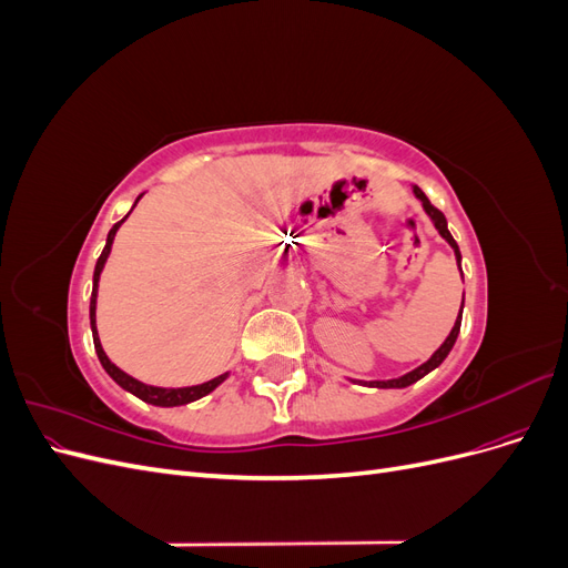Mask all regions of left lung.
<instances>
[{
  "mask_svg": "<svg viewBox=\"0 0 568 568\" xmlns=\"http://www.w3.org/2000/svg\"><path fill=\"white\" fill-rule=\"evenodd\" d=\"M412 192H415V196L422 201V209H424V213L432 217V222H434V227L438 230V234L445 239V242L450 244V248L455 251V261H457V265H459V272H462V253H459V246H457V242L453 239V234H450V230H448V220H445V215L438 211V209H434L432 205V201L426 199V194L422 192V189L415 184L412 186ZM462 305H464V301H462ZM459 326H462V311H459V317L455 320V326H453V332L448 334V338H445L443 343H440V348L426 359L424 365H419L417 369H412V372H407V374H403V376H398V379H386V382H359V379H351V382H355V384H359V386H369V388H405V386H412L415 382H419L422 376H426L428 372H434L445 357L450 355V351H453V346H455V341H457V336H459Z\"/></svg>",
  "mask_w": 568,
  "mask_h": 568,
  "instance_id": "1",
  "label": "left lung"
}]
</instances>
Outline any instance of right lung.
Masks as SVG:
<instances>
[{
    "label": "right lung",
    "mask_w": 568,
    "mask_h": 568,
    "mask_svg": "<svg viewBox=\"0 0 568 568\" xmlns=\"http://www.w3.org/2000/svg\"><path fill=\"white\" fill-rule=\"evenodd\" d=\"M140 199H142V194L136 196V201H140ZM136 201H134V205H136ZM134 205H132V209H134ZM130 213H132V211H130ZM130 213H128V215H130ZM128 215H125L123 220H120V222H115V225L111 227V232H109V236H106V246H104V251H101L99 261H97V267H94L92 298H90V326H92V338H94V351H97V357H99L101 367L106 369V374L111 376V379H113L120 388L128 390V393H132V395H136V398L144 400V403H149V405H156V407H178V405L194 403V400L203 398V395L213 393L222 382L227 379L230 372L220 374V376H215V379L205 382V384H196V386L163 388V386H151V384H144V382H140V379H134V376H130L128 372H123L120 367H115V365L111 363V359H109V355L104 353V348H101L99 332H97V291H99V277H101V272H104V265H106V261H109V253H111V246H113L115 232H118V230H120V225H123V222L128 220Z\"/></svg>",
    "instance_id": "obj_1"
}]
</instances>
